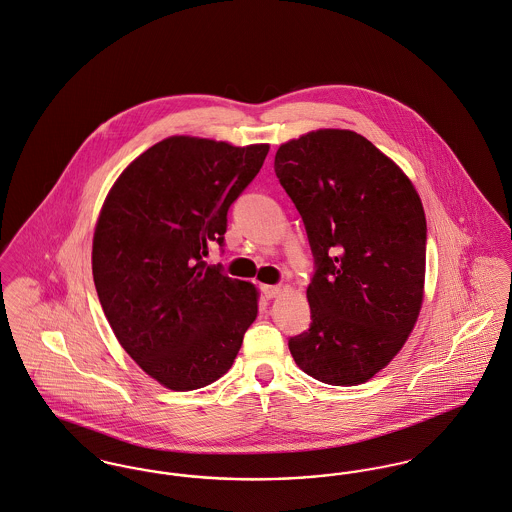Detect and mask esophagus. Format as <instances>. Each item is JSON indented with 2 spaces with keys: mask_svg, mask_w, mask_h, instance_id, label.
Returning <instances> with one entry per match:
<instances>
[{
  "mask_svg": "<svg viewBox=\"0 0 512 512\" xmlns=\"http://www.w3.org/2000/svg\"><path fill=\"white\" fill-rule=\"evenodd\" d=\"M262 293L266 299H274L281 293V287L279 285H262Z\"/></svg>",
  "mask_w": 512,
  "mask_h": 512,
  "instance_id": "34e87169",
  "label": "esophagus"
}]
</instances>
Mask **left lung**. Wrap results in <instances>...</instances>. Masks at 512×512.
Here are the masks:
<instances>
[{
	"instance_id": "obj_1",
	"label": "left lung",
	"mask_w": 512,
	"mask_h": 512,
	"mask_svg": "<svg viewBox=\"0 0 512 512\" xmlns=\"http://www.w3.org/2000/svg\"><path fill=\"white\" fill-rule=\"evenodd\" d=\"M274 168L317 264L307 287L313 323L289 340V352L323 383H366L399 354L419 319L426 272L419 193L389 156L348 129L283 142Z\"/></svg>"
}]
</instances>
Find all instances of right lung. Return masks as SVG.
Segmentation results:
<instances>
[{
	"label": "right lung",
	"mask_w": 512,
	"mask_h": 512,
	"mask_svg": "<svg viewBox=\"0 0 512 512\" xmlns=\"http://www.w3.org/2000/svg\"><path fill=\"white\" fill-rule=\"evenodd\" d=\"M270 144L176 135L135 158L109 189L92 246L103 313L140 370L172 391L231 370L258 317V289L203 258Z\"/></svg>",
	"instance_id": "obj_1"
}]
</instances>
